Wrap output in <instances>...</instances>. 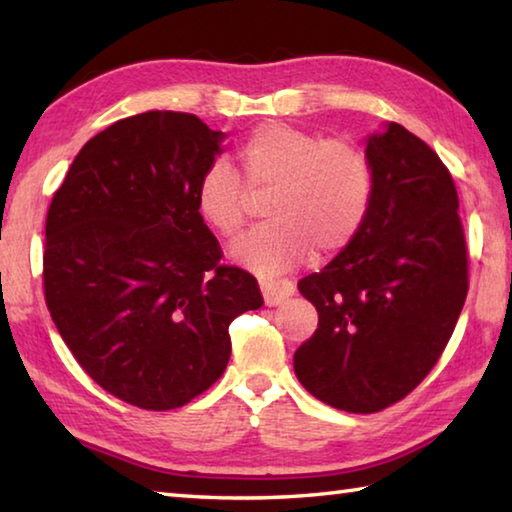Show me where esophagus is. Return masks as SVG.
Masks as SVG:
<instances>
[{
    "label": "esophagus",
    "instance_id": "esophagus-1",
    "mask_svg": "<svg viewBox=\"0 0 512 512\" xmlns=\"http://www.w3.org/2000/svg\"><path fill=\"white\" fill-rule=\"evenodd\" d=\"M259 287H262L264 302L268 307L280 305V302L293 296V291H296L291 280H273V277H264V280H259Z\"/></svg>",
    "mask_w": 512,
    "mask_h": 512
}]
</instances>
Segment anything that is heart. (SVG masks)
Wrapping results in <instances>:
<instances>
[{
  "label": "heart",
  "instance_id": "obj_1",
  "mask_svg": "<svg viewBox=\"0 0 512 512\" xmlns=\"http://www.w3.org/2000/svg\"><path fill=\"white\" fill-rule=\"evenodd\" d=\"M239 173L214 162L198 178L194 203L219 237L244 228L250 194H268L266 221L232 246L235 262L259 275L300 266L314 253H343L366 225L375 201V171L363 146L289 124H262L237 149ZM247 185L244 186L243 183Z\"/></svg>",
  "mask_w": 512,
  "mask_h": 512
}]
</instances>
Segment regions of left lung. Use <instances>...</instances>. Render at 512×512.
I'll list each match as a JSON object with an SVG mask.
<instances>
[{
	"label": "left lung",
	"instance_id": "obj_1",
	"mask_svg": "<svg viewBox=\"0 0 512 512\" xmlns=\"http://www.w3.org/2000/svg\"><path fill=\"white\" fill-rule=\"evenodd\" d=\"M375 201L359 237L298 289L318 329L293 354L300 384L334 409L404 400L443 354L470 287L458 194L438 153L400 124L370 135Z\"/></svg>",
	"mask_w": 512,
	"mask_h": 512
}]
</instances>
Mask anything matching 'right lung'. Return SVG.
Instances as JSON below:
<instances>
[{
    "label": "right lung",
    "mask_w": 512,
    "mask_h": 512,
    "mask_svg": "<svg viewBox=\"0 0 512 512\" xmlns=\"http://www.w3.org/2000/svg\"><path fill=\"white\" fill-rule=\"evenodd\" d=\"M221 131L151 110L94 135L51 198L42 284L81 368L137 409H180L223 375L228 327L264 305L196 212Z\"/></svg>",
    "instance_id": "add662e5"
}]
</instances>
